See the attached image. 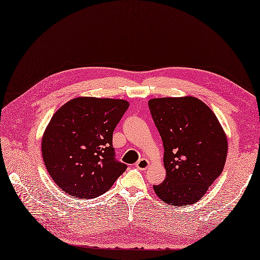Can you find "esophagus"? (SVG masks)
Returning a JSON list of instances; mask_svg holds the SVG:
<instances>
[{
	"instance_id": "1",
	"label": "esophagus",
	"mask_w": 260,
	"mask_h": 260,
	"mask_svg": "<svg viewBox=\"0 0 260 260\" xmlns=\"http://www.w3.org/2000/svg\"><path fill=\"white\" fill-rule=\"evenodd\" d=\"M148 160L145 159V158H141L137 164H136V167L139 169V170H145L147 167H148Z\"/></svg>"
}]
</instances>
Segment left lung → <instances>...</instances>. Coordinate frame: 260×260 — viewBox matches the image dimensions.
<instances>
[{"mask_svg": "<svg viewBox=\"0 0 260 260\" xmlns=\"http://www.w3.org/2000/svg\"><path fill=\"white\" fill-rule=\"evenodd\" d=\"M164 145L166 179L156 195L172 206L199 202L223 170L228 141L216 115L193 96L148 101Z\"/></svg>", "mask_w": 260, "mask_h": 260, "instance_id": "1", "label": "left lung"}]
</instances>
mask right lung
<instances>
[{
  "label": "right lung",
  "instance_id": "obj_1",
  "mask_svg": "<svg viewBox=\"0 0 260 260\" xmlns=\"http://www.w3.org/2000/svg\"><path fill=\"white\" fill-rule=\"evenodd\" d=\"M128 107L124 100L77 98L53 115L42 138V157L65 193L98 198L127 169L115 158L113 133Z\"/></svg>",
  "mask_w": 260,
  "mask_h": 260
}]
</instances>
